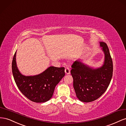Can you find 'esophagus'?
I'll use <instances>...</instances> for the list:
<instances>
[{"label":"esophagus","instance_id":"1","mask_svg":"<svg viewBox=\"0 0 126 126\" xmlns=\"http://www.w3.org/2000/svg\"><path fill=\"white\" fill-rule=\"evenodd\" d=\"M65 73L66 74H69L70 73V70L69 67H66L65 69Z\"/></svg>","mask_w":126,"mask_h":126}]
</instances>
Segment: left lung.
<instances>
[{
	"mask_svg": "<svg viewBox=\"0 0 126 126\" xmlns=\"http://www.w3.org/2000/svg\"><path fill=\"white\" fill-rule=\"evenodd\" d=\"M105 54L101 66L93 68L78 60L72 65L71 74L73 79V87L77 97L84 102H90L100 98L110 83L113 73V63L106 43L100 42Z\"/></svg>",
	"mask_w": 126,
	"mask_h": 126,
	"instance_id": "8db88e82",
	"label": "left lung"
}]
</instances>
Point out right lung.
<instances>
[{"label": "right lung", "mask_w": 126, "mask_h": 126, "mask_svg": "<svg viewBox=\"0 0 126 126\" xmlns=\"http://www.w3.org/2000/svg\"><path fill=\"white\" fill-rule=\"evenodd\" d=\"M16 55V52L13 59L12 72L20 92L33 102L41 103L48 101L53 96L56 85L65 75L64 67L49 66L40 74L26 76L18 69Z\"/></svg>", "instance_id": "obj_1"}]
</instances>
